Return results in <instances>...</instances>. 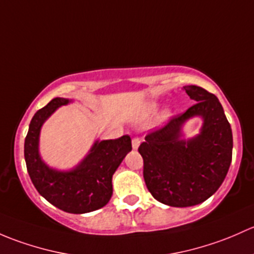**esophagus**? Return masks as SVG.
Masks as SVG:
<instances>
[{
	"label": "esophagus",
	"mask_w": 254,
	"mask_h": 254,
	"mask_svg": "<svg viewBox=\"0 0 254 254\" xmlns=\"http://www.w3.org/2000/svg\"><path fill=\"white\" fill-rule=\"evenodd\" d=\"M139 144H140V138L137 137V135H135V137H133L132 138V146H133V149H137L138 146H139Z\"/></svg>",
	"instance_id": "34e87169"
}]
</instances>
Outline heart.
<instances>
[{
	"label": "heart",
	"instance_id": "1",
	"mask_svg": "<svg viewBox=\"0 0 254 254\" xmlns=\"http://www.w3.org/2000/svg\"><path fill=\"white\" fill-rule=\"evenodd\" d=\"M149 111H150V112L155 111V105H151V106H150V108H149Z\"/></svg>",
	"mask_w": 254,
	"mask_h": 254
}]
</instances>
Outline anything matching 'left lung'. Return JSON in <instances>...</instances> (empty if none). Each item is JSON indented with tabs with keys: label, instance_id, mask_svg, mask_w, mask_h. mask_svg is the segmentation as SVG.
<instances>
[{
	"label": "left lung",
	"instance_id": "left-lung-1",
	"mask_svg": "<svg viewBox=\"0 0 254 254\" xmlns=\"http://www.w3.org/2000/svg\"><path fill=\"white\" fill-rule=\"evenodd\" d=\"M184 89L195 103L149 132L138 148L149 192L160 203L179 208L197 205L213 195L232 159L231 127L218 98L197 85ZM194 116L205 120L201 133L187 142L180 140L182 125Z\"/></svg>",
	"mask_w": 254,
	"mask_h": 254
}]
</instances>
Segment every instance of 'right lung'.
<instances>
[{
    "label": "right lung",
    "mask_w": 254,
    "mask_h": 254,
    "mask_svg": "<svg viewBox=\"0 0 254 254\" xmlns=\"http://www.w3.org/2000/svg\"><path fill=\"white\" fill-rule=\"evenodd\" d=\"M69 101L55 98L36 111L24 142L28 174L36 190L56 208L72 214H84L103 208L112 195V175L132 149L129 135L96 140L87 158L67 172L50 169L39 156V134L45 120L57 108Z\"/></svg>",
    "instance_id": "obj_1"
}]
</instances>
